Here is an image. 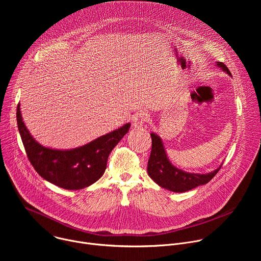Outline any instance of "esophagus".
I'll return each instance as SVG.
<instances>
[{
    "label": "esophagus",
    "instance_id": "34e87169",
    "mask_svg": "<svg viewBox=\"0 0 261 261\" xmlns=\"http://www.w3.org/2000/svg\"><path fill=\"white\" fill-rule=\"evenodd\" d=\"M147 119V114L144 113V111H139V113L135 114L133 119H132V126L135 129H139L143 126Z\"/></svg>",
    "mask_w": 261,
    "mask_h": 261
}]
</instances>
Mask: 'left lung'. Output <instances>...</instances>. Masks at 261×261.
<instances>
[{
  "label": "left lung",
  "mask_w": 261,
  "mask_h": 261,
  "mask_svg": "<svg viewBox=\"0 0 261 261\" xmlns=\"http://www.w3.org/2000/svg\"><path fill=\"white\" fill-rule=\"evenodd\" d=\"M216 64L231 76L230 71L224 64L222 62H217ZM151 137L152 151L147 162V173L160 187L169 191L180 193L192 190L200 185H204L217 174L222 166L221 164L217 169L205 174L190 173L180 170L173 166L168 160L161 138L155 133H151Z\"/></svg>",
  "instance_id": "1"
}]
</instances>
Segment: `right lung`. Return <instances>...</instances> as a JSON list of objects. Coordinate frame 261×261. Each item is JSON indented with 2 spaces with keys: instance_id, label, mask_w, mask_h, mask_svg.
<instances>
[{
  "instance_id": "1",
  "label": "right lung",
  "mask_w": 261,
  "mask_h": 261,
  "mask_svg": "<svg viewBox=\"0 0 261 261\" xmlns=\"http://www.w3.org/2000/svg\"><path fill=\"white\" fill-rule=\"evenodd\" d=\"M19 134L29 161L44 179L67 190H80L97 181L104 173L113 148L128 133L130 123L86 145L61 151L37 142L22 122L19 104L16 110Z\"/></svg>"
}]
</instances>
